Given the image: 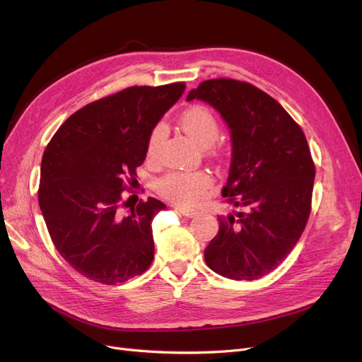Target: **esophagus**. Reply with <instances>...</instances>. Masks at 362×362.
<instances>
[{"label": "esophagus", "instance_id": "esophagus-1", "mask_svg": "<svg viewBox=\"0 0 362 362\" xmlns=\"http://www.w3.org/2000/svg\"><path fill=\"white\" fill-rule=\"evenodd\" d=\"M176 210H177L182 216H185V217H187V218L197 217V216L199 214L198 210H194V208H189V206H182V205H177Z\"/></svg>", "mask_w": 362, "mask_h": 362}]
</instances>
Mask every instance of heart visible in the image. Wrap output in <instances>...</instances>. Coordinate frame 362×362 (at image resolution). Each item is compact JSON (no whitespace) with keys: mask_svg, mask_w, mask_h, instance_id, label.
Listing matches in <instances>:
<instances>
[{"mask_svg":"<svg viewBox=\"0 0 362 362\" xmlns=\"http://www.w3.org/2000/svg\"><path fill=\"white\" fill-rule=\"evenodd\" d=\"M180 126L186 135L202 148L213 145L220 135V126L216 116L202 105L186 110L180 117ZM164 135L165 129L161 123L152 129L146 146L148 157H154L157 154ZM211 183L213 177L208 171H175V173L164 176L158 182L157 189L163 197L175 202L195 204L202 198Z\"/></svg>","mask_w":362,"mask_h":362,"instance_id":"1","label":"heart"}]
</instances>
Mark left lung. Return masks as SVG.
Returning <instances> with one entry per match:
<instances>
[{"instance_id": "8db88e82", "label": "left lung", "mask_w": 362, "mask_h": 362, "mask_svg": "<svg viewBox=\"0 0 362 362\" xmlns=\"http://www.w3.org/2000/svg\"><path fill=\"white\" fill-rule=\"evenodd\" d=\"M192 100L210 104L230 130L223 197L245 208L217 217L205 262L227 279H259L291 254L307 226L315 177L307 138L286 110L251 83L205 81L187 93Z\"/></svg>"}]
</instances>
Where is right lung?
Listing matches in <instances>:
<instances>
[{
    "instance_id": "add662e5",
    "label": "right lung",
    "mask_w": 362,
    "mask_h": 362,
    "mask_svg": "<svg viewBox=\"0 0 362 362\" xmlns=\"http://www.w3.org/2000/svg\"><path fill=\"white\" fill-rule=\"evenodd\" d=\"M183 92L182 82L123 89L71 114L47 145L41 211L57 251L86 279L124 283L154 259L151 223L165 205L148 198L124 213L122 191L126 179L135 183L152 129Z\"/></svg>"
}]
</instances>
